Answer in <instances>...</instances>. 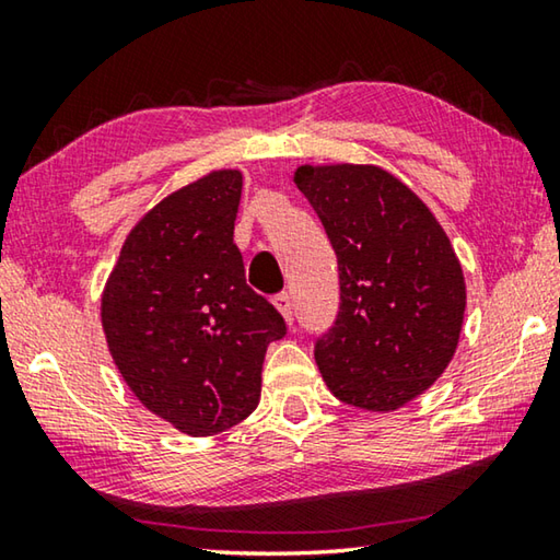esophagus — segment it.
<instances>
[{"label":"esophagus","instance_id":"1","mask_svg":"<svg viewBox=\"0 0 560 560\" xmlns=\"http://www.w3.org/2000/svg\"><path fill=\"white\" fill-rule=\"evenodd\" d=\"M273 306H277V311L283 316V320H287V324L291 326L293 324V303H291L289 293H277V296H273Z\"/></svg>","mask_w":560,"mask_h":560}]
</instances>
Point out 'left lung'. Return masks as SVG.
Masks as SVG:
<instances>
[{
	"label": "left lung",
	"mask_w": 560,
	"mask_h": 560,
	"mask_svg": "<svg viewBox=\"0 0 560 560\" xmlns=\"http://www.w3.org/2000/svg\"><path fill=\"white\" fill-rule=\"evenodd\" d=\"M338 257L340 311L316 363L340 402L393 412L430 390L459 343L467 283L447 232L377 165H299Z\"/></svg>",
	"instance_id": "obj_1"
}]
</instances>
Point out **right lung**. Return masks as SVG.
Returning <instances> with one entry per match:
<instances>
[{
  "mask_svg": "<svg viewBox=\"0 0 560 560\" xmlns=\"http://www.w3.org/2000/svg\"><path fill=\"white\" fill-rule=\"evenodd\" d=\"M242 170L175 189L128 232L101 293V326L130 393L189 438L257 410L261 365L287 324L246 287L234 244Z\"/></svg>",
  "mask_w": 560,
  "mask_h": 560,
  "instance_id": "obj_1",
  "label": "right lung"
}]
</instances>
